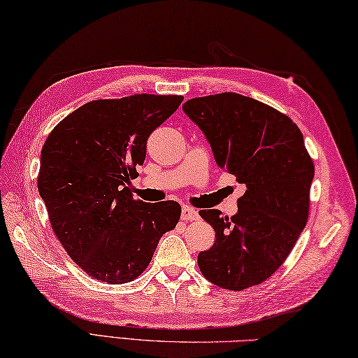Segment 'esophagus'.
Masks as SVG:
<instances>
[{"mask_svg": "<svg viewBox=\"0 0 358 358\" xmlns=\"http://www.w3.org/2000/svg\"><path fill=\"white\" fill-rule=\"evenodd\" d=\"M196 218H199V212L195 209L189 206H185L181 209V220H185V222H189V220H196Z\"/></svg>", "mask_w": 358, "mask_h": 358, "instance_id": "esophagus-1", "label": "esophagus"}]
</instances>
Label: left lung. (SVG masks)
I'll return each instance as SVG.
<instances>
[{
  "label": "left lung",
  "mask_w": 358,
  "mask_h": 358,
  "mask_svg": "<svg viewBox=\"0 0 358 358\" xmlns=\"http://www.w3.org/2000/svg\"><path fill=\"white\" fill-rule=\"evenodd\" d=\"M183 110L206 135L217 164L246 185L231 218L218 209L199 212L215 231L214 246L199 254L200 271L231 291L260 285L308 222L314 163L303 135L285 113L234 92L192 98Z\"/></svg>",
  "instance_id": "8db88e82"
}]
</instances>
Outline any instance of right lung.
<instances>
[{"label":"right lung","instance_id":"right-lung-1","mask_svg":"<svg viewBox=\"0 0 358 358\" xmlns=\"http://www.w3.org/2000/svg\"><path fill=\"white\" fill-rule=\"evenodd\" d=\"M183 101L181 95L140 94L95 100L53 127L41 150L38 192L52 229L89 277L134 281L159 238L177 226V201L144 203L131 194L149 135Z\"/></svg>","mask_w":358,"mask_h":358}]
</instances>
